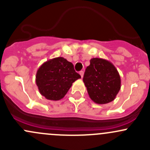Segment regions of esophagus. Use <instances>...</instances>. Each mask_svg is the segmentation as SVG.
<instances>
[{
	"label": "esophagus",
	"instance_id": "obj_1",
	"mask_svg": "<svg viewBox=\"0 0 150 150\" xmlns=\"http://www.w3.org/2000/svg\"><path fill=\"white\" fill-rule=\"evenodd\" d=\"M79 73H80V75H81V78H83V75H84V72H83V71H81V72H80Z\"/></svg>",
	"mask_w": 150,
	"mask_h": 150
}]
</instances>
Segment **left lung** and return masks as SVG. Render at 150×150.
<instances>
[{"label": "left lung", "mask_w": 150, "mask_h": 150, "mask_svg": "<svg viewBox=\"0 0 150 150\" xmlns=\"http://www.w3.org/2000/svg\"><path fill=\"white\" fill-rule=\"evenodd\" d=\"M83 82L93 102L104 104L115 99L121 87L119 72L112 63L101 58H93L86 67Z\"/></svg>", "instance_id": "1"}]
</instances>
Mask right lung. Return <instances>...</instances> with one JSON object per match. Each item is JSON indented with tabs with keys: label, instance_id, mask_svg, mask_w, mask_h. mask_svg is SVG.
Masks as SVG:
<instances>
[{
	"label": "right lung",
	"instance_id": "right-lung-1",
	"mask_svg": "<svg viewBox=\"0 0 150 150\" xmlns=\"http://www.w3.org/2000/svg\"><path fill=\"white\" fill-rule=\"evenodd\" d=\"M81 78L74 69L73 64L63 57L45 62L38 68L35 81L40 93L48 100L62 99L72 83Z\"/></svg>",
	"mask_w": 150,
	"mask_h": 150
}]
</instances>
